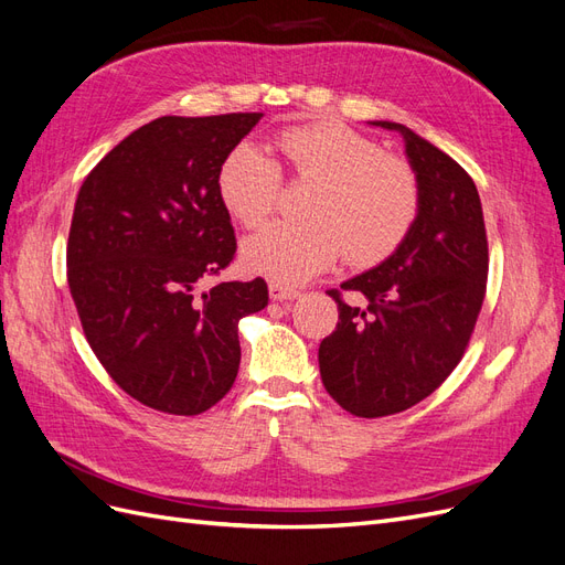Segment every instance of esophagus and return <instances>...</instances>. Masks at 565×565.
Returning a JSON list of instances; mask_svg holds the SVG:
<instances>
[{
    "label": "esophagus",
    "instance_id": "obj_1",
    "mask_svg": "<svg viewBox=\"0 0 565 565\" xmlns=\"http://www.w3.org/2000/svg\"><path fill=\"white\" fill-rule=\"evenodd\" d=\"M268 295H270L273 301H292V299L299 297V292H297L295 287L280 285V282H270L268 285Z\"/></svg>",
    "mask_w": 565,
    "mask_h": 565
}]
</instances>
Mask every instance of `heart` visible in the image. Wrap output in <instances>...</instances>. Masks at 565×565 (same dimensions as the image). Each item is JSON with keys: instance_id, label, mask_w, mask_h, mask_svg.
<instances>
[{"instance_id": "heart-1", "label": "heart", "mask_w": 565, "mask_h": 565, "mask_svg": "<svg viewBox=\"0 0 565 565\" xmlns=\"http://www.w3.org/2000/svg\"><path fill=\"white\" fill-rule=\"evenodd\" d=\"M278 150L297 181H309L303 221H278L247 237L243 266L280 285L311 280L341 256L374 266L401 247L419 214V181L405 160L382 152L370 136L341 122H313L278 134ZM282 174L249 141L226 152L216 172L224 210L245 228L276 210Z\"/></svg>"}]
</instances>
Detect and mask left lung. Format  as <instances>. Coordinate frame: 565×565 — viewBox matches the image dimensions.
<instances>
[{
  "mask_svg": "<svg viewBox=\"0 0 565 565\" xmlns=\"http://www.w3.org/2000/svg\"><path fill=\"white\" fill-rule=\"evenodd\" d=\"M398 131L419 181V214L401 247L341 282L365 309L339 306L337 330L318 349L330 396L355 417H386L417 405L446 382L465 355L488 280V237L476 183L450 156L413 129Z\"/></svg>",
  "mask_w": 565,
  "mask_h": 565,
  "instance_id": "left-lung-1",
  "label": "left lung"
}]
</instances>
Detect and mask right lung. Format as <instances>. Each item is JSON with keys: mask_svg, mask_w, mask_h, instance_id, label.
I'll use <instances>...</instances> for the list:
<instances>
[{"mask_svg": "<svg viewBox=\"0 0 565 565\" xmlns=\"http://www.w3.org/2000/svg\"><path fill=\"white\" fill-rule=\"evenodd\" d=\"M264 113L167 115L119 141L84 179L67 237L82 330L115 384L169 415H200L241 367V318L268 287L200 285L233 262L216 172Z\"/></svg>", "mask_w": 565, "mask_h": 565, "instance_id": "right-lung-1", "label": "right lung"}]
</instances>
